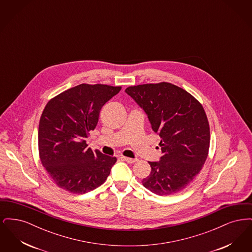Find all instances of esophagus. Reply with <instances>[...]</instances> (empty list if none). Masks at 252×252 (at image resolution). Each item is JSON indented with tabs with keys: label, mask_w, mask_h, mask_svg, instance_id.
I'll return each instance as SVG.
<instances>
[{
	"label": "esophagus",
	"mask_w": 252,
	"mask_h": 252,
	"mask_svg": "<svg viewBox=\"0 0 252 252\" xmlns=\"http://www.w3.org/2000/svg\"><path fill=\"white\" fill-rule=\"evenodd\" d=\"M121 158L128 163H134L137 161V158H127V157H121Z\"/></svg>",
	"instance_id": "34e87169"
}]
</instances>
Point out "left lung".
<instances>
[{
	"label": "left lung",
	"mask_w": 252,
	"mask_h": 252,
	"mask_svg": "<svg viewBox=\"0 0 252 252\" xmlns=\"http://www.w3.org/2000/svg\"><path fill=\"white\" fill-rule=\"evenodd\" d=\"M126 93L144 109L151 127L160 137L161 157L148 161L146 189L170 195L185 189L202 169L210 147V126L201 104L171 83L138 85Z\"/></svg>",
	"instance_id": "obj_1"
}]
</instances>
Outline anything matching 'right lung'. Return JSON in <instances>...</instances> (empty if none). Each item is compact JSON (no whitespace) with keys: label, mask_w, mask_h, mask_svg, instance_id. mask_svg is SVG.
Instances as JSON below:
<instances>
[{"label":"right lung","mask_w":252,"mask_h":252,"mask_svg":"<svg viewBox=\"0 0 252 252\" xmlns=\"http://www.w3.org/2000/svg\"><path fill=\"white\" fill-rule=\"evenodd\" d=\"M121 89L78 85L47 103L38 126L39 158L61 189L82 194L107 180L117 158L88 148L86 139L95 128L102 107Z\"/></svg>","instance_id":"1"}]
</instances>
